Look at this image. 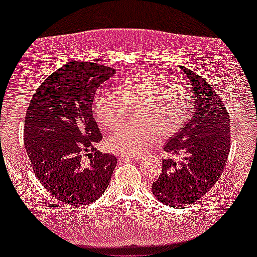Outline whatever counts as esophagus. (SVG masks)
Here are the masks:
<instances>
[{
    "label": "esophagus",
    "instance_id": "esophagus-1",
    "mask_svg": "<svg viewBox=\"0 0 257 257\" xmlns=\"http://www.w3.org/2000/svg\"><path fill=\"white\" fill-rule=\"evenodd\" d=\"M124 159H128V160H134V161H138L142 158L141 156H129V154H124L123 156Z\"/></svg>",
    "mask_w": 257,
    "mask_h": 257
}]
</instances>
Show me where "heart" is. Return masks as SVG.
Returning a JSON list of instances; mask_svg holds the SVG:
<instances>
[{
    "instance_id": "obj_1",
    "label": "heart",
    "mask_w": 257,
    "mask_h": 257,
    "mask_svg": "<svg viewBox=\"0 0 257 257\" xmlns=\"http://www.w3.org/2000/svg\"><path fill=\"white\" fill-rule=\"evenodd\" d=\"M191 98L180 79L166 74L141 72L124 79L117 87V98L98 95L92 112L104 130L116 128L135 108L137 120L122 125L108 138V150L127 154L142 153L157 140L173 135L190 112Z\"/></svg>"
}]
</instances>
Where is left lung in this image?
Wrapping results in <instances>:
<instances>
[{
  "label": "left lung",
  "instance_id": "obj_1",
  "mask_svg": "<svg viewBox=\"0 0 257 257\" xmlns=\"http://www.w3.org/2000/svg\"><path fill=\"white\" fill-rule=\"evenodd\" d=\"M181 68L190 79V116L165 144L170 158L162 160V172L152 184L156 198L170 207H185L208 192L231 149L230 116L221 97L203 77Z\"/></svg>",
  "mask_w": 257,
  "mask_h": 257
}]
</instances>
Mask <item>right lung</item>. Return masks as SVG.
Instances as JSON below:
<instances>
[{
  "label": "right lung",
  "instance_id": "add662e5",
  "mask_svg": "<svg viewBox=\"0 0 257 257\" xmlns=\"http://www.w3.org/2000/svg\"><path fill=\"white\" fill-rule=\"evenodd\" d=\"M114 70L93 62L64 65L36 89L24 121V142L35 176L56 199L72 207L105 192L116 157L97 151L103 138L93 119L99 85Z\"/></svg>",
  "mask_w": 257,
  "mask_h": 257
}]
</instances>
